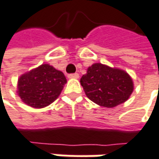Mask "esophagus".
Masks as SVG:
<instances>
[{
  "label": "esophagus",
  "instance_id": "34e87169",
  "mask_svg": "<svg viewBox=\"0 0 159 159\" xmlns=\"http://www.w3.org/2000/svg\"><path fill=\"white\" fill-rule=\"evenodd\" d=\"M68 77H69L70 79H79L80 75H79V74H78V73L69 74V75H68Z\"/></svg>",
  "mask_w": 159,
  "mask_h": 159
}]
</instances>
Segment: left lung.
I'll return each instance as SVG.
<instances>
[{
    "instance_id": "obj_1",
    "label": "left lung",
    "mask_w": 159,
    "mask_h": 159,
    "mask_svg": "<svg viewBox=\"0 0 159 159\" xmlns=\"http://www.w3.org/2000/svg\"><path fill=\"white\" fill-rule=\"evenodd\" d=\"M86 96L105 108H114L127 101L134 90L129 74L118 68L94 63L80 79Z\"/></svg>"
}]
</instances>
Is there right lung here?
Wrapping results in <instances>:
<instances>
[{
    "label": "right lung",
    "mask_w": 159,
    "mask_h": 159,
    "mask_svg": "<svg viewBox=\"0 0 159 159\" xmlns=\"http://www.w3.org/2000/svg\"><path fill=\"white\" fill-rule=\"evenodd\" d=\"M66 82V77L61 70L45 63L20 75L17 93L30 107L45 108L58 98Z\"/></svg>",
    "instance_id": "add662e5"
}]
</instances>
